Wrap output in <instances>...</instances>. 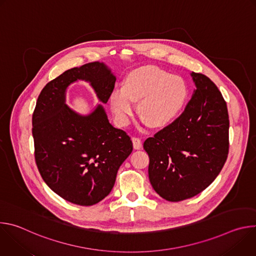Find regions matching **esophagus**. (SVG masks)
Wrapping results in <instances>:
<instances>
[{
  "label": "esophagus",
  "mask_w": 256,
  "mask_h": 256,
  "mask_svg": "<svg viewBox=\"0 0 256 256\" xmlns=\"http://www.w3.org/2000/svg\"><path fill=\"white\" fill-rule=\"evenodd\" d=\"M132 140L134 148L136 150H140V149L142 148V140H140V138H138V136H132Z\"/></svg>",
  "instance_id": "34e87169"
}]
</instances>
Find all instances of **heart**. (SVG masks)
Listing matches in <instances>:
<instances>
[{
	"label": "heart",
	"mask_w": 256,
	"mask_h": 256,
	"mask_svg": "<svg viewBox=\"0 0 256 256\" xmlns=\"http://www.w3.org/2000/svg\"><path fill=\"white\" fill-rule=\"evenodd\" d=\"M188 88L181 77L156 66H142L132 70L124 87H116L109 98L110 107L120 124H126L138 101V114L151 128L172 122L184 108Z\"/></svg>",
	"instance_id": "1"
}]
</instances>
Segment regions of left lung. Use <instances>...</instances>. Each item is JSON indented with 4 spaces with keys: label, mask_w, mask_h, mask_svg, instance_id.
<instances>
[{
    "label": "left lung",
    "mask_w": 256,
    "mask_h": 256,
    "mask_svg": "<svg viewBox=\"0 0 256 256\" xmlns=\"http://www.w3.org/2000/svg\"><path fill=\"white\" fill-rule=\"evenodd\" d=\"M192 77L196 90L184 112L144 142L151 184L169 202L204 190L221 172L229 153L226 101L210 78L194 72Z\"/></svg>",
    "instance_id": "left-lung-1"
}]
</instances>
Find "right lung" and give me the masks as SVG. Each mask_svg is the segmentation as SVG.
I'll return each instance as SVG.
<instances>
[{"label":"right lung","instance_id":"right-lung-1","mask_svg":"<svg viewBox=\"0 0 256 256\" xmlns=\"http://www.w3.org/2000/svg\"><path fill=\"white\" fill-rule=\"evenodd\" d=\"M85 80L106 103L116 77L103 62L72 68L42 90L32 116L34 158L48 186L64 200L92 206L112 192L118 170L132 151L130 136L109 124L101 105L87 116L64 103L66 89Z\"/></svg>","mask_w":256,"mask_h":256}]
</instances>
